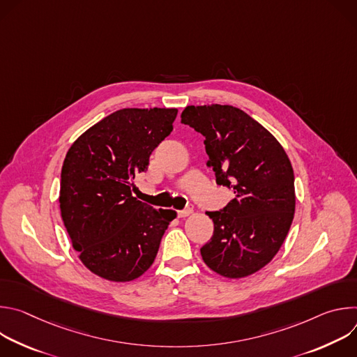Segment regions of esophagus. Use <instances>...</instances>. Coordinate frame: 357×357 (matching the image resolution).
<instances>
[{"mask_svg":"<svg viewBox=\"0 0 357 357\" xmlns=\"http://www.w3.org/2000/svg\"><path fill=\"white\" fill-rule=\"evenodd\" d=\"M192 213V209L190 208H186V209H182V211H178V218H186Z\"/></svg>","mask_w":357,"mask_h":357,"instance_id":"1","label":"esophagus"}]
</instances>
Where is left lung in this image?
Instances as JSON below:
<instances>
[{
    "label": "left lung",
    "mask_w": 357,
    "mask_h": 357,
    "mask_svg": "<svg viewBox=\"0 0 357 357\" xmlns=\"http://www.w3.org/2000/svg\"><path fill=\"white\" fill-rule=\"evenodd\" d=\"M181 123L205 137L216 183L234 199L213 220L203 261L227 278H241L268 264L282 245L295 212L294 171L280 142L261 124L233 106H188Z\"/></svg>",
    "instance_id": "obj_1"
}]
</instances>
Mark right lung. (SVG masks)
Segmentation results:
<instances>
[{
  "mask_svg": "<svg viewBox=\"0 0 357 357\" xmlns=\"http://www.w3.org/2000/svg\"><path fill=\"white\" fill-rule=\"evenodd\" d=\"M176 109H123L105 117L69 148L61 175L65 227L94 274L124 282L154 263L176 212L132 196L134 179L174 130Z\"/></svg>",
  "mask_w": 357,
  "mask_h": 357,
  "instance_id": "right-lung-1",
  "label": "right lung"
}]
</instances>
